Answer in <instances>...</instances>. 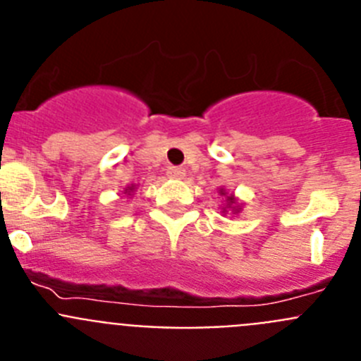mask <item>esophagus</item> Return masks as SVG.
Instances as JSON below:
<instances>
[{"mask_svg":"<svg viewBox=\"0 0 361 361\" xmlns=\"http://www.w3.org/2000/svg\"><path fill=\"white\" fill-rule=\"evenodd\" d=\"M168 175H170L171 178H184L186 170L180 168V166H170V168H168Z\"/></svg>","mask_w":361,"mask_h":361,"instance_id":"esophagus-1","label":"esophagus"}]
</instances>
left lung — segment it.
<instances>
[{"instance_id": "8db88e82", "label": "left lung", "mask_w": 361, "mask_h": 361, "mask_svg": "<svg viewBox=\"0 0 361 361\" xmlns=\"http://www.w3.org/2000/svg\"><path fill=\"white\" fill-rule=\"evenodd\" d=\"M220 195H226V191L224 190H220ZM226 208H222L224 209V213H226V209H233V212L235 213H238L240 212V206H238L237 204V199H235V195H229V197H226Z\"/></svg>"}]
</instances>
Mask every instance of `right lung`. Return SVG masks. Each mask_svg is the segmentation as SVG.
Masks as SVG:
<instances>
[{
    "label": "right lung",
    "mask_w": 361,
    "mask_h": 361,
    "mask_svg": "<svg viewBox=\"0 0 361 361\" xmlns=\"http://www.w3.org/2000/svg\"><path fill=\"white\" fill-rule=\"evenodd\" d=\"M133 190H135V188L130 186V188H126V190H124V193H128V195H130V193H133Z\"/></svg>",
    "instance_id": "1"
}]
</instances>
